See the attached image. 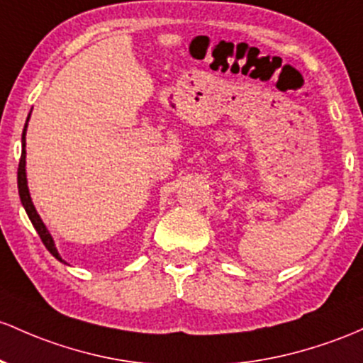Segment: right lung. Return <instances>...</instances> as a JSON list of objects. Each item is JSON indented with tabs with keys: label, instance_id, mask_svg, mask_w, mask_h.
Instances as JSON below:
<instances>
[{
	"label": "right lung",
	"instance_id": "right-lung-1",
	"mask_svg": "<svg viewBox=\"0 0 363 363\" xmlns=\"http://www.w3.org/2000/svg\"><path fill=\"white\" fill-rule=\"evenodd\" d=\"M29 118H30V113L29 117H27V122L26 125H23V133H22V157H20V163H18V172H17V184H18V196H20V201H22V206L26 208L27 215H29L30 222H33L34 229L38 230L39 238H41L43 245L46 246V250L53 255L55 258H57L58 262H62V264H67L65 260H63L62 257H60L57 246H55V240L53 236L50 234V230H48V227L45 222H43V218L39 217L38 210H35L34 203H33V198H30V193H29V186H27V172H26V134H27V123H29Z\"/></svg>",
	"mask_w": 363,
	"mask_h": 363
}]
</instances>
